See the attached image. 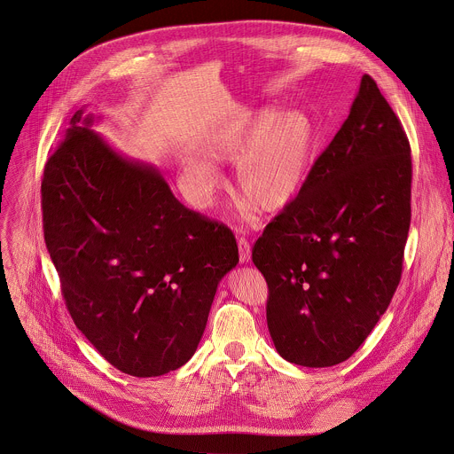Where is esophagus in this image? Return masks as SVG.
I'll use <instances>...</instances> for the list:
<instances>
[{
	"label": "esophagus",
	"instance_id": "esophagus-1",
	"mask_svg": "<svg viewBox=\"0 0 454 454\" xmlns=\"http://www.w3.org/2000/svg\"><path fill=\"white\" fill-rule=\"evenodd\" d=\"M237 244H239V258H240V262L247 263L251 260V244H249V240L246 237H239Z\"/></svg>",
	"mask_w": 454,
	"mask_h": 454
}]
</instances>
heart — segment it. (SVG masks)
<instances>
[{
    "instance_id": "heart-1",
    "label": "heart",
    "mask_w": 454,
    "mask_h": 454,
    "mask_svg": "<svg viewBox=\"0 0 454 454\" xmlns=\"http://www.w3.org/2000/svg\"><path fill=\"white\" fill-rule=\"evenodd\" d=\"M313 148V129L299 111L278 113L267 106L237 120L210 137L205 153L215 162H237L235 184L246 212L286 207L299 192ZM182 178L198 203L207 205L223 185L221 171L208 160L191 159Z\"/></svg>"
}]
</instances>
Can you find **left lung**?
I'll return each instance as SVG.
<instances>
[{"mask_svg": "<svg viewBox=\"0 0 454 454\" xmlns=\"http://www.w3.org/2000/svg\"><path fill=\"white\" fill-rule=\"evenodd\" d=\"M411 185L409 137L364 74L348 118L253 247L283 359L334 366L375 329L402 279Z\"/></svg>", "mask_w": 454, "mask_h": 454, "instance_id": "obj_1", "label": "left lung"}]
</instances>
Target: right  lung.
<instances>
[{
  "label": "right lung",
  "mask_w": 454,
  "mask_h": 454,
  "mask_svg": "<svg viewBox=\"0 0 454 454\" xmlns=\"http://www.w3.org/2000/svg\"><path fill=\"white\" fill-rule=\"evenodd\" d=\"M82 113L43 166L45 246L97 352L127 375L159 377L194 356L237 240L184 207L159 169L116 153Z\"/></svg>",
  "instance_id": "obj_1"
}]
</instances>
